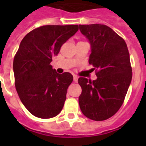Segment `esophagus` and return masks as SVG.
Listing matches in <instances>:
<instances>
[{
	"label": "esophagus",
	"mask_w": 146,
	"mask_h": 146,
	"mask_svg": "<svg viewBox=\"0 0 146 146\" xmlns=\"http://www.w3.org/2000/svg\"><path fill=\"white\" fill-rule=\"evenodd\" d=\"M77 80H78V77L74 75V76H73V81L76 83L77 82Z\"/></svg>",
	"instance_id": "1"
}]
</instances>
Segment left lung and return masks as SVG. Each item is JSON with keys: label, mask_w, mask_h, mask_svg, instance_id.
I'll use <instances>...</instances> for the list:
<instances>
[{"label": "left lung", "mask_w": 146, "mask_h": 146, "mask_svg": "<svg viewBox=\"0 0 146 146\" xmlns=\"http://www.w3.org/2000/svg\"><path fill=\"white\" fill-rule=\"evenodd\" d=\"M91 44L89 64L97 79L80 77L82 88L80 108L88 118L102 121L110 118L123 103L132 79L130 54L124 40L110 27L102 24L79 25Z\"/></svg>", "instance_id": "obj_1"}]
</instances>
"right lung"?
<instances>
[{
	"label": "right lung",
	"instance_id": "right-lung-1",
	"mask_svg": "<svg viewBox=\"0 0 146 146\" xmlns=\"http://www.w3.org/2000/svg\"><path fill=\"white\" fill-rule=\"evenodd\" d=\"M78 25H47L24 36L13 61L15 85L24 106L33 116L48 119L60 113L73 82L70 73L58 74L51 62Z\"/></svg>",
	"mask_w": 146,
	"mask_h": 146
}]
</instances>
